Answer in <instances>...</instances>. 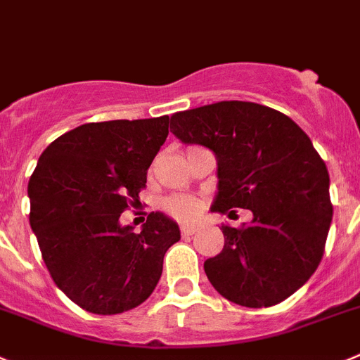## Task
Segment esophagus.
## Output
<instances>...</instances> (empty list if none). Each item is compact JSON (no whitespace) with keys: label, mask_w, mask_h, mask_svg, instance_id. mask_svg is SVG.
<instances>
[{"label":"esophagus","mask_w":360,"mask_h":360,"mask_svg":"<svg viewBox=\"0 0 360 360\" xmlns=\"http://www.w3.org/2000/svg\"><path fill=\"white\" fill-rule=\"evenodd\" d=\"M195 233H197V227H193V226L181 227V234H183V236H191V234H195Z\"/></svg>","instance_id":"34e87169"}]
</instances>
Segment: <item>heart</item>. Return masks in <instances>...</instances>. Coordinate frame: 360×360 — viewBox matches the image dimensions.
Instances as JSON below:
<instances>
[{"instance_id":"1","label":"heart","mask_w":360,"mask_h":360,"mask_svg":"<svg viewBox=\"0 0 360 360\" xmlns=\"http://www.w3.org/2000/svg\"><path fill=\"white\" fill-rule=\"evenodd\" d=\"M163 211L177 221H193L200 217L202 204L195 197L188 195H172L165 199L161 204Z\"/></svg>"}]
</instances>
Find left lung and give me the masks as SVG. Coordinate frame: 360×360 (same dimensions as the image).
I'll return each mask as SVG.
<instances>
[{
	"label": "left lung",
	"instance_id": "8db88e82",
	"mask_svg": "<svg viewBox=\"0 0 360 360\" xmlns=\"http://www.w3.org/2000/svg\"><path fill=\"white\" fill-rule=\"evenodd\" d=\"M172 133L218 161L211 211L248 226H221L226 243L204 263L214 290L238 305L271 307L300 290L325 252L332 221L328 170L311 139L284 113L247 101H220L170 117Z\"/></svg>",
	"mask_w": 360,
	"mask_h": 360
}]
</instances>
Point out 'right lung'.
Here are the masks:
<instances>
[{
	"label": "right lung",
	"instance_id": "add662e5",
	"mask_svg": "<svg viewBox=\"0 0 360 360\" xmlns=\"http://www.w3.org/2000/svg\"><path fill=\"white\" fill-rule=\"evenodd\" d=\"M169 115L89 122L67 131L39 158L28 183L30 226L56 286L94 314L146 302L179 227L149 213L140 233L120 226L139 202L147 170L169 134Z\"/></svg>",
	"mask_w": 360,
	"mask_h": 360
}]
</instances>
